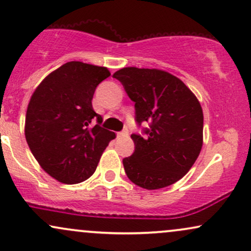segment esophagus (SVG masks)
Instances as JSON below:
<instances>
[{
	"mask_svg": "<svg viewBox=\"0 0 251 251\" xmlns=\"http://www.w3.org/2000/svg\"><path fill=\"white\" fill-rule=\"evenodd\" d=\"M128 133L126 131H123V132H118L117 133V137L118 138H124V137H127Z\"/></svg>",
	"mask_w": 251,
	"mask_h": 251,
	"instance_id": "obj_1",
	"label": "esophagus"
}]
</instances>
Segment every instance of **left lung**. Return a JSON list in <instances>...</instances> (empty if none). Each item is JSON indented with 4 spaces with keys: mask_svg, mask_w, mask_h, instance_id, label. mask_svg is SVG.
I'll use <instances>...</instances> for the list:
<instances>
[{
    "mask_svg": "<svg viewBox=\"0 0 251 251\" xmlns=\"http://www.w3.org/2000/svg\"><path fill=\"white\" fill-rule=\"evenodd\" d=\"M135 102L148 137L132 134L135 149L123 160L128 179L146 190L172 185L189 172L203 146V109L177 76L157 68L125 67L113 74Z\"/></svg>",
    "mask_w": 251,
    "mask_h": 251,
    "instance_id": "obj_1",
    "label": "left lung"
}]
</instances>
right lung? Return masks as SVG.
<instances>
[{
	"mask_svg": "<svg viewBox=\"0 0 251 251\" xmlns=\"http://www.w3.org/2000/svg\"><path fill=\"white\" fill-rule=\"evenodd\" d=\"M109 75L106 67L71 61L48 74L31 94L25 140L40 166L60 183L88 179L116 138L99 125L101 117L92 106L97 86ZM94 117L98 124L92 128Z\"/></svg>",
	"mask_w": 251,
	"mask_h": 251,
	"instance_id": "obj_1",
	"label": "right lung"
}]
</instances>
